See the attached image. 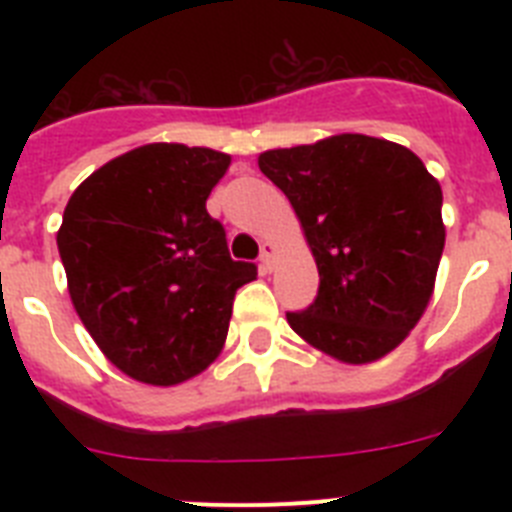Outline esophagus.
Wrapping results in <instances>:
<instances>
[{
  "instance_id": "esophagus-1",
  "label": "esophagus",
  "mask_w": 512,
  "mask_h": 512,
  "mask_svg": "<svg viewBox=\"0 0 512 512\" xmlns=\"http://www.w3.org/2000/svg\"><path fill=\"white\" fill-rule=\"evenodd\" d=\"M274 253H277V246H274V243L271 241L261 243V269L271 271V266H274Z\"/></svg>"
}]
</instances>
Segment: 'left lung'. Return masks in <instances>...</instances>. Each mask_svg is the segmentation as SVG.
<instances>
[{
	"label": "left lung",
	"mask_w": 512,
	"mask_h": 512,
	"mask_svg": "<svg viewBox=\"0 0 512 512\" xmlns=\"http://www.w3.org/2000/svg\"><path fill=\"white\" fill-rule=\"evenodd\" d=\"M259 169L318 264V297L287 312L292 330L343 364L395 351L431 302L446 243L436 176L410 148L361 133L264 151Z\"/></svg>",
	"instance_id": "1"
}]
</instances>
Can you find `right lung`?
<instances>
[{
	"mask_svg": "<svg viewBox=\"0 0 512 512\" xmlns=\"http://www.w3.org/2000/svg\"><path fill=\"white\" fill-rule=\"evenodd\" d=\"M228 166L212 148L148 143L99 166L63 210L56 241L74 310L135 382L174 387L205 372L235 292L256 279L207 212Z\"/></svg>",
	"mask_w": 512,
	"mask_h": 512,
	"instance_id": "add662e5",
	"label": "right lung"
}]
</instances>
